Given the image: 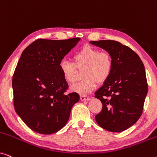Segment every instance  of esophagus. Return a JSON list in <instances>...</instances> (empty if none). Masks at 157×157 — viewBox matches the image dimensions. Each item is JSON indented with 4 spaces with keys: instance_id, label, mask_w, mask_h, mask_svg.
I'll use <instances>...</instances> for the list:
<instances>
[{
    "instance_id": "obj_1",
    "label": "esophagus",
    "mask_w": 157,
    "mask_h": 157,
    "mask_svg": "<svg viewBox=\"0 0 157 157\" xmlns=\"http://www.w3.org/2000/svg\"><path fill=\"white\" fill-rule=\"evenodd\" d=\"M80 99L81 101H89L91 99V98L88 96H84V95H81L80 96Z\"/></svg>"
}]
</instances>
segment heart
<instances>
[{
  "instance_id": "obj_1",
  "label": "heart",
  "mask_w": 157,
  "mask_h": 157,
  "mask_svg": "<svg viewBox=\"0 0 157 157\" xmlns=\"http://www.w3.org/2000/svg\"><path fill=\"white\" fill-rule=\"evenodd\" d=\"M73 62L63 60L59 67L63 78L68 83L74 82L76 78V68H84L83 80L73 84L71 89L81 95L91 93L97 86V82L104 83L110 76L113 68L111 55L106 51L85 46L73 57Z\"/></svg>"
}]
</instances>
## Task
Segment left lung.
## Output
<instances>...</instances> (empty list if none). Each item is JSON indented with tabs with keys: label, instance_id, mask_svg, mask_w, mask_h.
<instances>
[{
	"label": "left lung",
	"instance_id": "left-lung-1",
	"mask_svg": "<svg viewBox=\"0 0 157 157\" xmlns=\"http://www.w3.org/2000/svg\"><path fill=\"white\" fill-rule=\"evenodd\" d=\"M90 44L106 51L113 61L110 76L95 92L103 106L95 116L96 121L109 132H123L142 113L148 92L144 66L132 49L116 40H92Z\"/></svg>",
	"mask_w": 157,
	"mask_h": 157
}]
</instances>
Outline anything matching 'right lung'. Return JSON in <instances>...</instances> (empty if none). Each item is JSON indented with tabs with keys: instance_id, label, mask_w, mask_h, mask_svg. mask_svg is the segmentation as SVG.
Masks as SVG:
<instances>
[{
	"instance_id": "right-lung-1",
	"label": "right lung",
	"mask_w": 157,
	"mask_h": 157,
	"mask_svg": "<svg viewBox=\"0 0 157 157\" xmlns=\"http://www.w3.org/2000/svg\"><path fill=\"white\" fill-rule=\"evenodd\" d=\"M80 38L38 39L23 51L13 76L14 108L34 132L51 134L61 129L80 96L66 94L68 85L59 63Z\"/></svg>"
}]
</instances>
